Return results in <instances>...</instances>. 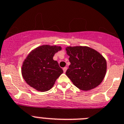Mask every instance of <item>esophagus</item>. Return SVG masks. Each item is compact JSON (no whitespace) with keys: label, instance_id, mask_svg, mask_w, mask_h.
I'll return each mask as SVG.
<instances>
[{"label":"esophagus","instance_id":"34e87169","mask_svg":"<svg viewBox=\"0 0 124 124\" xmlns=\"http://www.w3.org/2000/svg\"><path fill=\"white\" fill-rule=\"evenodd\" d=\"M67 69V67H65L63 68V72H64V73H65Z\"/></svg>","mask_w":124,"mask_h":124}]
</instances>
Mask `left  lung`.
<instances>
[{"label": "left lung", "instance_id": "left-lung-1", "mask_svg": "<svg viewBox=\"0 0 124 124\" xmlns=\"http://www.w3.org/2000/svg\"><path fill=\"white\" fill-rule=\"evenodd\" d=\"M65 49L70 62L65 73L73 85L83 91L100 85L106 73L105 58L87 46H69Z\"/></svg>", "mask_w": 124, "mask_h": 124}]
</instances>
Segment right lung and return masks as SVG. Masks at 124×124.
<instances>
[{"label":"right lung","instance_id":"1","mask_svg":"<svg viewBox=\"0 0 124 124\" xmlns=\"http://www.w3.org/2000/svg\"><path fill=\"white\" fill-rule=\"evenodd\" d=\"M61 46L43 45L32 50L23 61L22 74L27 84L39 91H47L54 86L63 70L54 54L61 51Z\"/></svg>","mask_w":124,"mask_h":124}]
</instances>
